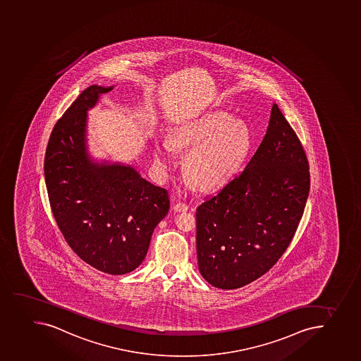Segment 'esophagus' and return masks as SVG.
<instances>
[{
  "label": "esophagus",
  "instance_id": "obj_1",
  "mask_svg": "<svg viewBox=\"0 0 361 361\" xmlns=\"http://www.w3.org/2000/svg\"><path fill=\"white\" fill-rule=\"evenodd\" d=\"M173 209H174V212H176V213H181V212H187V210L189 209V207L187 203L178 202L176 204H174Z\"/></svg>",
  "mask_w": 361,
  "mask_h": 361
}]
</instances>
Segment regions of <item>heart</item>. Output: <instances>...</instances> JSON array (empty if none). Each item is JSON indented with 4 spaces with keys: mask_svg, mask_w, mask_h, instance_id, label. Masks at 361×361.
I'll use <instances>...</instances> for the list:
<instances>
[{
    "mask_svg": "<svg viewBox=\"0 0 361 361\" xmlns=\"http://www.w3.org/2000/svg\"><path fill=\"white\" fill-rule=\"evenodd\" d=\"M176 149L189 152L185 173L201 190L222 188L242 169L251 149L249 125L226 111H214L196 121L180 125L171 133ZM155 160L161 167L172 165L169 142L155 146Z\"/></svg>",
    "mask_w": 361,
    "mask_h": 361,
    "instance_id": "heart-1",
    "label": "heart"
}]
</instances>
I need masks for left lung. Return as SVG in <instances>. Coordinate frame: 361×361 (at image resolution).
Here are the masks:
<instances>
[{"mask_svg": "<svg viewBox=\"0 0 361 361\" xmlns=\"http://www.w3.org/2000/svg\"><path fill=\"white\" fill-rule=\"evenodd\" d=\"M309 192L305 152L274 104L265 137L243 172L196 209L203 279L233 290L268 272L291 243Z\"/></svg>", "mask_w": 361, "mask_h": 361, "instance_id": "obj_1", "label": "left lung"}]
</instances>
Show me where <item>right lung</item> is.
<instances>
[{
  "label": "right lung",
  "mask_w": 361,
  "mask_h": 361,
  "mask_svg": "<svg viewBox=\"0 0 361 361\" xmlns=\"http://www.w3.org/2000/svg\"><path fill=\"white\" fill-rule=\"evenodd\" d=\"M112 89L90 86L56 123L44 176L52 214L71 249L97 270L125 275L144 261L169 197L132 166L91 158L87 111Z\"/></svg>",
  "instance_id": "add662e5"
}]
</instances>
